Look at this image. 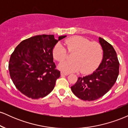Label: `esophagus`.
Returning <instances> with one entry per match:
<instances>
[{"instance_id": "esophagus-1", "label": "esophagus", "mask_w": 128, "mask_h": 128, "mask_svg": "<svg viewBox=\"0 0 128 128\" xmlns=\"http://www.w3.org/2000/svg\"><path fill=\"white\" fill-rule=\"evenodd\" d=\"M61 75H64V76H68L69 74V73L64 72H61Z\"/></svg>"}]
</instances>
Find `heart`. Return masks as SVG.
<instances>
[{
    "instance_id": "heart-1",
    "label": "heart",
    "mask_w": 128,
    "mask_h": 128,
    "mask_svg": "<svg viewBox=\"0 0 128 128\" xmlns=\"http://www.w3.org/2000/svg\"><path fill=\"white\" fill-rule=\"evenodd\" d=\"M69 53H73L70 61H62L67 57V52L61 42H58L52 50L53 56L58 62H62L59 68L67 72L80 70L84 74L89 73L98 67L102 58V46L98 42H91L80 36H73L64 41Z\"/></svg>"
}]
</instances>
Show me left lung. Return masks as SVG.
Here are the masks:
<instances>
[{"instance_id": "obj_1", "label": "left lung", "mask_w": 128, "mask_h": 128, "mask_svg": "<svg viewBox=\"0 0 128 128\" xmlns=\"http://www.w3.org/2000/svg\"><path fill=\"white\" fill-rule=\"evenodd\" d=\"M104 55L98 68L90 75L79 77L71 86L74 94L84 100H94L105 95L114 86L119 73V62L112 45L99 38Z\"/></svg>"}]
</instances>
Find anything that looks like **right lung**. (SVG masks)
Instances as JSON below:
<instances>
[{
    "instance_id": "right-lung-1",
    "label": "right lung",
    "mask_w": 128,
    "mask_h": 128,
    "mask_svg": "<svg viewBox=\"0 0 128 128\" xmlns=\"http://www.w3.org/2000/svg\"><path fill=\"white\" fill-rule=\"evenodd\" d=\"M66 37L40 35L22 41L9 61V71L16 87L31 99L42 98L54 90L60 72L56 69L52 50L58 41Z\"/></svg>"
}]
</instances>
